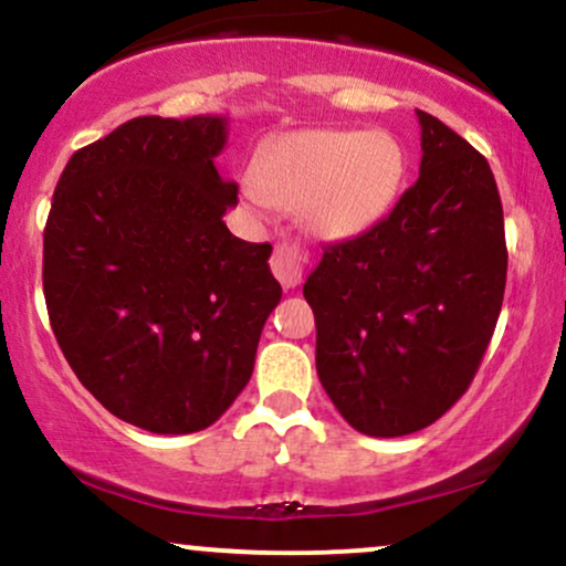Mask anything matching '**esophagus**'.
<instances>
[{"mask_svg":"<svg viewBox=\"0 0 566 566\" xmlns=\"http://www.w3.org/2000/svg\"><path fill=\"white\" fill-rule=\"evenodd\" d=\"M305 263H308V255H305L301 247L290 242L276 244L274 255H271V271L282 282V287L287 290H295L303 282Z\"/></svg>","mask_w":566,"mask_h":566,"instance_id":"esophagus-1","label":"esophagus"}]
</instances>
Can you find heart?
I'll use <instances>...</instances> for the list:
<instances>
[{
    "mask_svg": "<svg viewBox=\"0 0 566 566\" xmlns=\"http://www.w3.org/2000/svg\"><path fill=\"white\" fill-rule=\"evenodd\" d=\"M405 180L407 151L386 129H295L263 143L242 191L261 210L301 207L322 242H350L394 210Z\"/></svg>",
    "mask_w": 566,
    "mask_h": 566,
    "instance_id": "obj_1",
    "label": "heart"
}]
</instances>
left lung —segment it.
Here are the masks:
<instances>
[{
	"label": "left lung",
	"instance_id": "8db88e82",
	"mask_svg": "<svg viewBox=\"0 0 566 566\" xmlns=\"http://www.w3.org/2000/svg\"><path fill=\"white\" fill-rule=\"evenodd\" d=\"M418 184L365 237L329 244L303 284L316 373L359 433L407 437L469 391L505 292L503 205L490 165L418 112Z\"/></svg>",
	"mask_w": 566,
	"mask_h": 566
}]
</instances>
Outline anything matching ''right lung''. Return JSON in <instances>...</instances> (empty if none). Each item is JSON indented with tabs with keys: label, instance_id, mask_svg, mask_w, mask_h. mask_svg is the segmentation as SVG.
Wrapping results in <instances>:
<instances>
[{
	"label": "right lung",
	"instance_id": "right-lung-1",
	"mask_svg": "<svg viewBox=\"0 0 566 566\" xmlns=\"http://www.w3.org/2000/svg\"><path fill=\"white\" fill-rule=\"evenodd\" d=\"M229 116H138L69 159L44 226V301L63 356L108 412L193 433L233 405L282 301L271 244L233 237L216 157Z\"/></svg>",
	"mask_w": 566,
	"mask_h": 566
}]
</instances>
